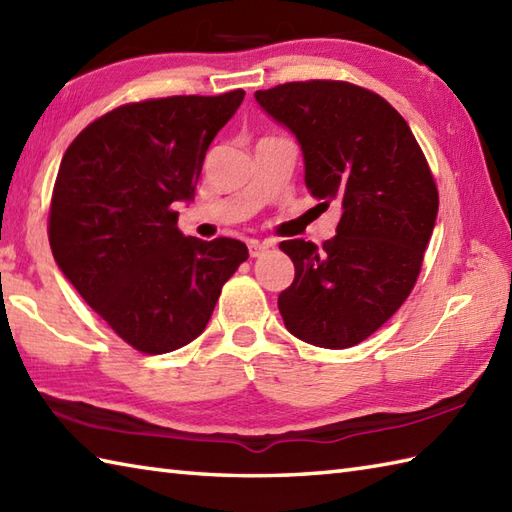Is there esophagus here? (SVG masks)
<instances>
[{
	"instance_id": "34e87169",
	"label": "esophagus",
	"mask_w": 512,
	"mask_h": 512,
	"mask_svg": "<svg viewBox=\"0 0 512 512\" xmlns=\"http://www.w3.org/2000/svg\"><path fill=\"white\" fill-rule=\"evenodd\" d=\"M270 246H273V244L259 242V239H250V242H248V253H250V257H259V255H264Z\"/></svg>"
}]
</instances>
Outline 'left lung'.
<instances>
[{
  "mask_svg": "<svg viewBox=\"0 0 512 512\" xmlns=\"http://www.w3.org/2000/svg\"><path fill=\"white\" fill-rule=\"evenodd\" d=\"M255 101L295 134L306 187L343 209L336 235L279 248L295 281L279 295L290 334L343 350L391 319L416 286L438 217V189L405 118L383 96L345 81H295Z\"/></svg>",
  "mask_w": 512,
  "mask_h": 512,
  "instance_id": "8db88e82",
  "label": "left lung"
}]
</instances>
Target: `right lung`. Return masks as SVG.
I'll list each match as a JSON object with an SVG mask.
<instances>
[{
	"instance_id": "right-lung-1",
	"label": "right lung",
	"mask_w": 512,
	"mask_h": 512,
	"mask_svg": "<svg viewBox=\"0 0 512 512\" xmlns=\"http://www.w3.org/2000/svg\"><path fill=\"white\" fill-rule=\"evenodd\" d=\"M244 94L127 103L63 154L48 217L54 262L138 352L165 354L198 339L222 286L248 259L239 239L182 235L173 209L193 200L206 149Z\"/></svg>"
}]
</instances>
